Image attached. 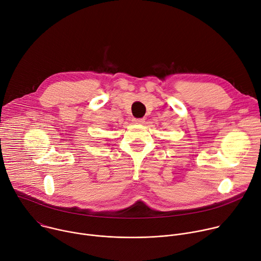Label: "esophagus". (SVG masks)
<instances>
[{
  "label": "esophagus",
  "mask_w": 261,
  "mask_h": 261,
  "mask_svg": "<svg viewBox=\"0 0 261 261\" xmlns=\"http://www.w3.org/2000/svg\"><path fill=\"white\" fill-rule=\"evenodd\" d=\"M132 122L134 124H143L144 123V119H136V118H134V119H132Z\"/></svg>",
  "instance_id": "1"
}]
</instances>
